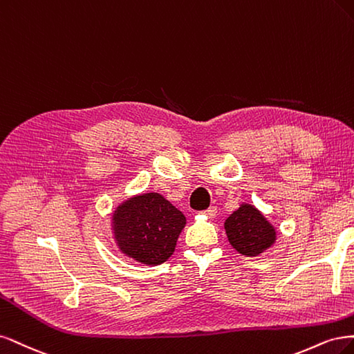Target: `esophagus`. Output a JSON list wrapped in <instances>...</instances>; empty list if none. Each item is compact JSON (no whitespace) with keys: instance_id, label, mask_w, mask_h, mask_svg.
<instances>
[{"instance_id":"obj_1","label":"esophagus","mask_w":354,"mask_h":354,"mask_svg":"<svg viewBox=\"0 0 354 354\" xmlns=\"http://www.w3.org/2000/svg\"><path fill=\"white\" fill-rule=\"evenodd\" d=\"M203 213L206 214V216H209V218H214L216 213H218V209H216V207H209L207 210H204Z\"/></svg>"}]
</instances>
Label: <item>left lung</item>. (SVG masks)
I'll list each match as a JSON object with an SVG mask.
<instances>
[{"label": "left lung", "instance_id": "1", "mask_svg": "<svg viewBox=\"0 0 354 354\" xmlns=\"http://www.w3.org/2000/svg\"><path fill=\"white\" fill-rule=\"evenodd\" d=\"M225 231L231 245L247 257L261 254L277 239L275 227L252 204H241L225 221Z\"/></svg>", "mask_w": 354, "mask_h": 354}]
</instances>
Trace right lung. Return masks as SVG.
<instances>
[{
	"label": "right lung",
	"mask_w": 354,
	"mask_h": 354,
	"mask_svg": "<svg viewBox=\"0 0 354 354\" xmlns=\"http://www.w3.org/2000/svg\"><path fill=\"white\" fill-rule=\"evenodd\" d=\"M185 216L157 192L135 196L113 213V231L122 253L144 265H160L174 254Z\"/></svg>",
	"instance_id": "obj_1"
}]
</instances>
